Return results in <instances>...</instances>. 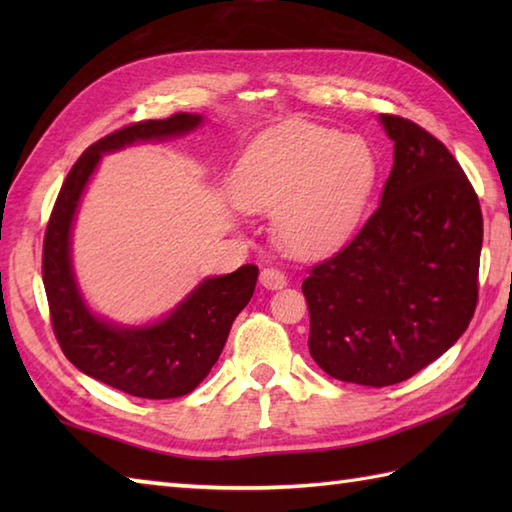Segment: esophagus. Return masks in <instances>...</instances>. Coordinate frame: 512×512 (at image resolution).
<instances>
[{
    "label": "esophagus",
    "instance_id": "obj_1",
    "mask_svg": "<svg viewBox=\"0 0 512 512\" xmlns=\"http://www.w3.org/2000/svg\"><path fill=\"white\" fill-rule=\"evenodd\" d=\"M259 281H262V286L268 290H277V288H284L288 284V277L284 270H279L275 266H268L262 270V275H259Z\"/></svg>",
    "mask_w": 512,
    "mask_h": 512
}]
</instances>
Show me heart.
<instances>
[{
	"label": "heart",
	"mask_w": 512,
	"mask_h": 512,
	"mask_svg": "<svg viewBox=\"0 0 512 512\" xmlns=\"http://www.w3.org/2000/svg\"><path fill=\"white\" fill-rule=\"evenodd\" d=\"M378 178L372 145L310 121H288L259 136L239 158L233 202L275 217L277 242L295 255L341 246L361 224Z\"/></svg>",
	"instance_id": "heart-1"
}]
</instances>
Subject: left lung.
I'll return each mask as SVG.
<instances>
[{
    "mask_svg": "<svg viewBox=\"0 0 512 512\" xmlns=\"http://www.w3.org/2000/svg\"><path fill=\"white\" fill-rule=\"evenodd\" d=\"M380 123L394 167L378 209L301 284L312 358L369 387L418 374L469 328L484 235L480 200L451 151L409 118Z\"/></svg>",
    "mask_w": 512,
    "mask_h": 512,
    "instance_id": "8db88e82",
    "label": "left lung"
}]
</instances>
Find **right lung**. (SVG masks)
<instances>
[{
  "label": "right lung",
  "mask_w": 512,
  "mask_h": 512,
  "mask_svg": "<svg viewBox=\"0 0 512 512\" xmlns=\"http://www.w3.org/2000/svg\"><path fill=\"white\" fill-rule=\"evenodd\" d=\"M200 123L202 116L180 112L162 121L132 123L96 140L63 180L43 237V286L63 354L83 374L136 398L187 396L202 383L220 358L235 317L253 297L259 268L246 264L231 275L204 279L167 319L121 328L94 317L76 288L70 262L74 213L105 151L187 134Z\"/></svg>",
  "instance_id": "1"
}]
</instances>
